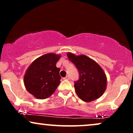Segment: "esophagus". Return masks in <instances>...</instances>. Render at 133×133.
Segmentation results:
<instances>
[{
	"label": "esophagus",
	"mask_w": 133,
	"mask_h": 133,
	"mask_svg": "<svg viewBox=\"0 0 133 133\" xmlns=\"http://www.w3.org/2000/svg\"><path fill=\"white\" fill-rule=\"evenodd\" d=\"M64 80H69V77L68 76H67L66 77H65L64 78Z\"/></svg>",
	"instance_id": "34e87169"
}]
</instances>
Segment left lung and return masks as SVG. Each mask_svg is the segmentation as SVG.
<instances>
[{"label": "left lung", "mask_w": 133, "mask_h": 133, "mask_svg": "<svg viewBox=\"0 0 133 133\" xmlns=\"http://www.w3.org/2000/svg\"><path fill=\"white\" fill-rule=\"evenodd\" d=\"M67 55L79 71V79L74 83L78 97L85 102L99 98L107 87V77L101 67L85 55L76 56L71 52H68Z\"/></svg>", "instance_id": "obj_1"}]
</instances>
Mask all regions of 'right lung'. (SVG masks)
<instances>
[{"mask_svg": "<svg viewBox=\"0 0 133 133\" xmlns=\"http://www.w3.org/2000/svg\"><path fill=\"white\" fill-rule=\"evenodd\" d=\"M60 54L48 53L37 58L25 71L24 83L30 94L39 99L48 98L55 92L61 79L56 63Z\"/></svg>", "mask_w": 133, "mask_h": 133, "instance_id": "1", "label": "right lung"}]
</instances>
